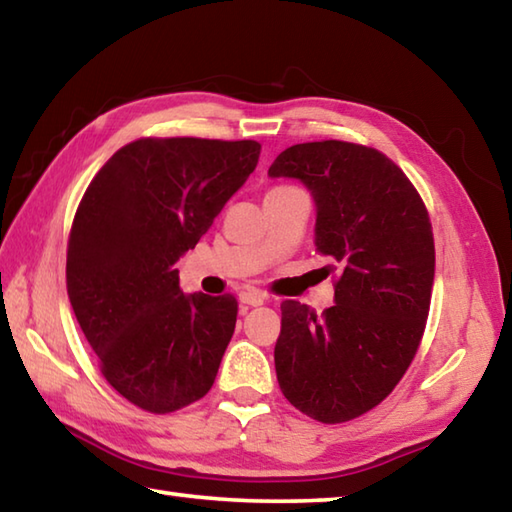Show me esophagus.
<instances>
[{
    "label": "esophagus",
    "mask_w": 512,
    "mask_h": 512,
    "mask_svg": "<svg viewBox=\"0 0 512 512\" xmlns=\"http://www.w3.org/2000/svg\"><path fill=\"white\" fill-rule=\"evenodd\" d=\"M264 300H266L264 293H259V291H241L239 293V302L248 304V306H262Z\"/></svg>",
    "instance_id": "obj_1"
}]
</instances>
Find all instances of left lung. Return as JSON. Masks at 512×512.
<instances>
[{"mask_svg":"<svg viewBox=\"0 0 512 512\" xmlns=\"http://www.w3.org/2000/svg\"><path fill=\"white\" fill-rule=\"evenodd\" d=\"M271 179H295L315 203V250L336 259V304L322 315L282 302L275 371L286 401L345 423L398 385L423 338L434 237L410 179L371 147L322 141L284 150Z\"/></svg>","mask_w":512,"mask_h":512,"instance_id":"left-lung-1","label":"left lung"}]
</instances>
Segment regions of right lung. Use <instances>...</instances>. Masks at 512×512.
Here are the masks:
<instances>
[{
  "label": "right lung",
  "instance_id": "obj_1",
  "mask_svg": "<svg viewBox=\"0 0 512 512\" xmlns=\"http://www.w3.org/2000/svg\"><path fill=\"white\" fill-rule=\"evenodd\" d=\"M255 141L141 138L82 197L67 291L107 383L154 414L210 392L235 333L232 295H185L176 262L257 167Z\"/></svg>",
  "mask_w": 512,
  "mask_h": 512
}]
</instances>
